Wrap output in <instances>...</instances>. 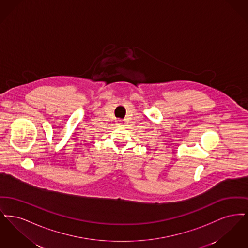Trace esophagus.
<instances>
[{
	"mask_svg": "<svg viewBox=\"0 0 248 248\" xmlns=\"http://www.w3.org/2000/svg\"><path fill=\"white\" fill-rule=\"evenodd\" d=\"M116 125H118V126H123V125H124V122H123L122 120H118V121L116 122Z\"/></svg>",
	"mask_w": 248,
	"mask_h": 248,
	"instance_id": "obj_1",
	"label": "esophagus"
}]
</instances>
